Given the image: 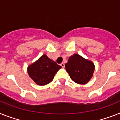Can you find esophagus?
Returning <instances> with one entry per match:
<instances>
[{"instance_id": "obj_1", "label": "esophagus", "mask_w": 120, "mask_h": 120, "mask_svg": "<svg viewBox=\"0 0 120 120\" xmlns=\"http://www.w3.org/2000/svg\"><path fill=\"white\" fill-rule=\"evenodd\" d=\"M60 66H61L62 67H64L65 65H64V63L62 62V63H61V64H60Z\"/></svg>"}]
</instances>
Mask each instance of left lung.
I'll return each mask as SVG.
<instances>
[{"instance_id":"1","label":"left lung","mask_w":120,"mask_h":120,"mask_svg":"<svg viewBox=\"0 0 120 120\" xmlns=\"http://www.w3.org/2000/svg\"><path fill=\"white\" fill-rule=\"evenodd\" d=\"M65 67L71 79L79 84L87 83L94 71V66L93 62L77 54L69 57Z\"/></svg>"}]
</instances>
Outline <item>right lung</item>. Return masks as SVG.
Here are the masks:
<instances>
[{
	"label": "right lung",
	"mask_w": 120,
	"mask_h": 120,
	"mask_svg": "<svg viewBox=\"0 0 120 120\" xmlns=\"http://www.w3.org/2000/svg\"><path fill=\"white\" fill-rule=\"evenodd\" d=\"M61 68L56 62L43 54L27 68L29 75L38 85H45L53 80L54 75Z\"/></svg>",
	"instance_id": "right-lung-1"
}]
</instances>
